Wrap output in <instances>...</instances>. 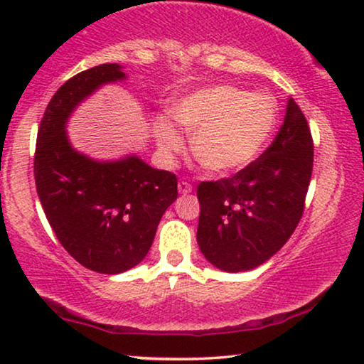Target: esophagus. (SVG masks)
<instances>
[{
	"mask_svg": "<svg viewBox=\"0 0 364 364\" xmlns=\"http://www.w3.org/2000/svg\"><path fill=\"white\" fill-rule=\"evenodd\" d=\"M192 186L188 182H178V192L182 193V196H187V193H191L192 192Z\"/></svg>",
	"mask_w": 364,
	"mask_h": 364,
	"instance_id": "34e87169",
	"label": "esophagus"
}]
</instances>
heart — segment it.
<instances>
[{
    "instance_id": "heart-1",
    "label": "heart",
    "mask_w": 364,
    "mask_h": 364,
    "mask_svg": "<svg viewBox=\"0 0 364 364\" xmlns=\"http://www.w3.org/2000/svg\"><path fill=\"white\" fill-rule=\"evenodd\" d=\"M176 121L193 134L192 151L208 172L240 171L255 159L277 124L278 109L267 94L235 86L202 89L172 107ZM157 137L166 151H177L181 137L171 122L161 121Z\"/></svg>"
}]
</instances>
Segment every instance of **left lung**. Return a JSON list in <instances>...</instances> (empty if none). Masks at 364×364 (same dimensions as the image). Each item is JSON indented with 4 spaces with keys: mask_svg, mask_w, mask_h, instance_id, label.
I'll list each match as a JSON object with an SVG mask.
<instances>
[{
    "mask_svg": "<svg viewBox=\"0 0 364 364\" xmlns=\"http://www.w3.org/2000/svg\"><path fill=\"white\" fill-rule=\"evenodd\" d=\"M313 171V137L290 99L270 147L235 176L197 187V242L223 272L252 270L285 245L305 210Z\"/></svg>",
    "mask_w": 364,
    "mask_h": 364,
    "instance_id": "1",
    "label": "left lung"
}]
</instances>
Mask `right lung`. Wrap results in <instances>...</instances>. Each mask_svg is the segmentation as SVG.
Masks as SVG:
<instances>
[{"label":"right lung","instance_id":"add662e5","mask_svg":"<svg viewBox=\"0 0 364 364\" xmlns=\"http://www.w3.org/2000/svg\"><path fill=\"white\" fill-rule=\"evenodd\" d=\"M116 63L68 79L49 101L38 129L34 181L46 218L74 260L116 275L147 255L159 222L177 198V176L137 157L96 162L68 141L64 124L84 97L104 82L122 79Z\"/></svg>","mask_w":364,"mask_h":364}]
</instances>
